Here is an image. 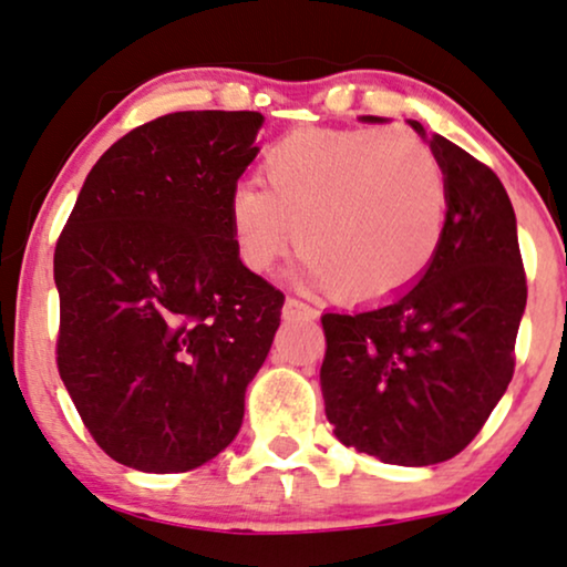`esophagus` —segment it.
Returning a JSON list of instances; mask_svg holds the SVG:
<instances>
[{"label":"esophagus","mask_w":567,"mask_h":567,"mask_svg":"<svg viewBox=\"0 0 567 567\" xmlns=\"http://www.w3.org/2000/svg\"><path fill=\"white\" fill-rule=\"evenodd\" d=\"M282 317L285 319H313V317H317V311H313V308L308 303H303V300L288 298V300H285V306H282Z\"/></svg>","instance_id":"obj_1"}]
</instances>
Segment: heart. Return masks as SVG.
<instances>
[{"label":"heart","instance_id":"b5f03b06","mask_svg":"<svg viewBox=\"0 0 567 567\" xmlns=\"http://www.w3.org/2000/svg\"><path fill=\"white\" fill-rule=\"evenodd\" d=\"M243 183L227 221L243 267L264 275L292 243L298 279L355 303L405 290L432 264L444 233L447 183L432 146L405 127L300 131Z\"/></svg>","mask_w":567,"mask_h":567}]
</instances>
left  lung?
<instances>
[{
    "mask_svg": "<svg viewBox=\"0 0 567 567\" xmlns=\"http://www.w3.org/2000/svg\"><path fill=\"white\" fill-rule=\"evenodd\" d=\"M411 125L426 138L421 123ZM426 141L447 183L432 264L390 303L321 317L319 379L334 436L392 465L450 461L482 432L513 379L526 308L505 185L453 141Z\"/></svg>",
    "mask_w": 567,
    "mask_h": 567,
    "instance_id": "obj_1",
    "label": "left lung"
}]
</instances>
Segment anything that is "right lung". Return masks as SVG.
Wrapping results in <instances>:
<instances>
[{
  "mask_svg": "<svg viewBox=\"0 0 567 567\" xmlns=\"http://www.w3.org/2000/svg\"><path fill=\"white\" fill-rule=\"evenodd\" d=\"M259 112H172L85 177L54 248L56 369L99 447L183 474L238 434L285 296L243 267L227 200Z\"/></svg>",
  "mask_w": 567,
  "mask_h": 567,
  "instance_id": "right-lung-1",
  "label": "right lung"
}]
</instances>
